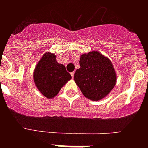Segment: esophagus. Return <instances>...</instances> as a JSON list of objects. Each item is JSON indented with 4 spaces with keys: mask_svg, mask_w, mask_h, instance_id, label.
Listing matches in <instances>:
<instances>
[{
    "mask_svg": "<svg viewBox=\"0 0 148 148\" xmlns=\"http://www.w3.org/2000/svg\"><path fill=\"white\" fill-rule=\"evenodd\" d=\"M71 77H73V78H74V72H71Z\"/></svg>",
    "mask_w": 148,
    "mask_h": 148,
    "instance_id": "esophagus-1",
    "label": "esophagus"
}]
</instances>
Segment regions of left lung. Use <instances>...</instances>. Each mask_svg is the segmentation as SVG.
Wrapping results in <instances>:
<instances>
[{
	"label": "left lung",
	"instance_id": "obj_1",
	"mask_svg": "<svg viewBox=\"0 0 148 148\" xmlns=\"http://www.w3.org/2000/svg\"><path fill=\"white\" fill-rule=\"evenodd\" d=\"M74 81L87 98L99 101L106 97L116 84L117 76L112 63L97 51L84 53Z\"/></svg>",
	"mask_w": 148,
	"mask_h": 148
}]
</instances>
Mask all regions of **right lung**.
Wrapping results in <instances>:
<instances>
[{"instance_id":"obj_1","label":"right lung","mask_w":148,"mask_h":148,"mask_svg":"<svg viewBox=\"0 0 148 148\" xmlns=\"http://www.w3.org/2000/svg\"><path fill=\"white\" fill-rule=\"evenodd\" d=\"M71 79L64 65L57 62L56 55L45 53L34 71V81L36 87L47 98H53L63 86Z\"/></svg>"}]
</instances>
